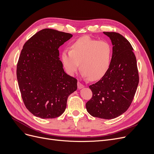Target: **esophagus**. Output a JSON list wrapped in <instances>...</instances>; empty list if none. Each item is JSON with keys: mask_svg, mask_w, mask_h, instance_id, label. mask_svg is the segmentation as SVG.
<instances>
[{"mask_svg": "<svg viewBox=\"0 0 154 154\" xmlns=\"http://www.w3.org/2000/svg\"><path fill=\"white\" fill-rule=\"evenodd\" d=\"M83 87H84V85L82 84V83L80 82H78V88H79V89H81V88H82Z\"/></svg>", "mask_w": 154, "mask_h": 154, "instance_id": "obj_1", "label": "esophagus"}]
</instances>
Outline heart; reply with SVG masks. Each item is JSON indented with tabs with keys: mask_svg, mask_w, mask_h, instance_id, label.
Segmentation results:
<instances>
[{
	"mask_svg": "<svg viewBox=\"0 0 154 154\" xmlns=\"http://www.w3.org/2000/svg\"><path fill=\"white\" fill-rule=\"evenodd\" d=\"M111 57L112 48L109 42L84 36L74 42L71 50H63L61 58L69 74L76 72L80 63L83 75L91 80H97L108 71Z\"/></svg>",
	"mask_w": 154,
	"mask_h": 154,
	"instance_id": "obj_1",
	"label": "heart"
}]
</instances>
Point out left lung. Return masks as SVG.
Here are the masks:
<instances>
[{"label": "left lung", "instance_id": "left-lung-1", "mask_svg": "<svg viewBox=\"0 0 154 154\" xmlns=\"http://www.w3.org/2000/svg\"><path fill=\"white\" fill-rule=\"evenodd\" d=\"M112 44L110 66L100 80L89 86L91 99L86 103L88 113L96 118L118 117L131 105L139 83L136 58L129 42L118 32H103Z\"/></svg>", "mask_w": 154, "mask_h": 154}]
</instances>
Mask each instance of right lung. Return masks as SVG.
Masks as SVG:
<instances>
[{
	"label": "right lung",
	"mask_w": 154,
	"mask_h": 154,
	"mask_svg": "<svg viewBox=\"0 0 154 154\" xmlns=\"http://www.w3.org/2000/svg\"><path fill=\"white\" fill-rule=\"evenodd\" d=\"M72 35L44 29L23 46L17 67L18 87L31 113L42 119L55 118L66 109L68 96L77 89V80L68 75L60 60V46Z\"/></svg>",
	"instance_id": "right-lung-1"
}]
</instances>
